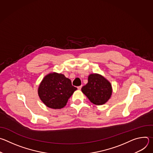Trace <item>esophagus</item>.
Here are the masks:
<instances>
[{
  "label": "esophagus",
  "instance_id": "34e87169",
  "mask_svg": "<svg viewBox=\"0 0 153 153\" xmlns=\"http://www.w3.org/2000/svg\"><path fill=\"white\" fill-rule=\"evenodd\" d=\"M82 85H80V86H77V89L78 90H81V88H82Z\"/></svg>",
  "mask_w": 153,
  "mask_h": 153
}]
</instances>
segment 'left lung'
I'll use <instances>...</instances> for the list:
<instances>
[{
  "label": "left lung",
  "mask_w": 153,
  "mask_h": 153,
  "mask_svg": "<svg viewBox=\"0 0 153 153\" xmlns=\"http://www.w3.org/2000/svg\"><path fill=\"white\" fill-rule=\"evenodd\" d=\"M82 93L95 105H103L110 99L112 94L111 83L98 74L88 76V83L82 88Z\"/></svg>",
  "instance_id": "8db88e82"
}]
</instances>
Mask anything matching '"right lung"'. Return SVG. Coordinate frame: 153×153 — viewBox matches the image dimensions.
<instances>
[{
    "instance_id": "obj_1",
    "label": "right lung",
    "mask_w": 153,
    "mask_h": 153,
    "mask_svg": "<svg viewBox=\"0 0 153 153\" xmlns=\"http://www.w3.org/2000/svg\"><path fill=\"white\" fill-rule=\"evenodd\" d=\"M77 88L63 74L53 73L46 76L40 83L38 94L46 106L60 109L66 105L68 100Z\"/></svg>"
}]
</instances>
